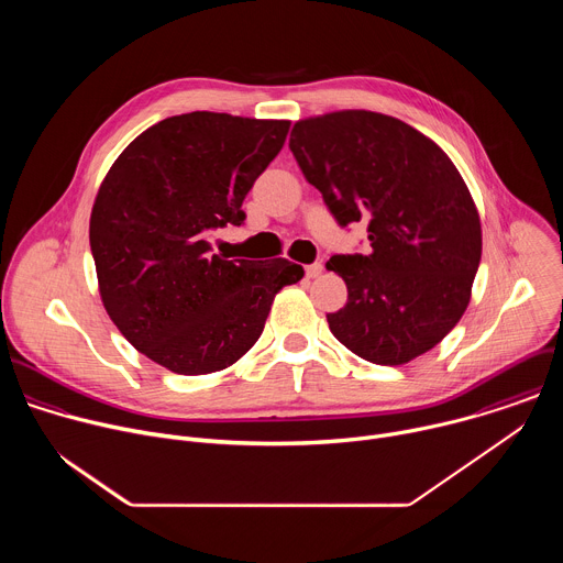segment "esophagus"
I'll list each match as a JSON object with an SVG mask.
<instances>
[{
	"label": "esophagus",
	"instance_id": "34e87169",
	"mask_svg": "<svg viewBox=\"0 0 563 563\" xmlns=\"http://www.w3.org/2000/svg\"><path fill=\"white\" fill-rule=\"evenodd\" d=\"M305 274H307V278H318L320 274H323V265H320V263H311V265L305 267Z\"/></svg>",
	"mask_w": 563,
	"mask_h": 563
}]
</instances>
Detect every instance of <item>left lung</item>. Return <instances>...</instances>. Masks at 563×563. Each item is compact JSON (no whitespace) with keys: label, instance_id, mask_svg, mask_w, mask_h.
I'll use <instances>...</instances> for the list:
<instances>
[{"label":"left lung","instance_id":"left-lung-1","mask_svg":"<svg viewBox=\"0 0 563 563\" xmlns=\"http://www.w3.org/2000/svg\"><path fill=\"white\" fill-rule=\"evenodd\" d=\"M289 148L341 227L367 222L369 254L328 263L347 302L332 334L376 365L426 354L459 323L481 261L472 196L439 144L396 118L336 111L300 120Z\"/></svg>","mask_w":563,"mask_h":563}]
</instances>
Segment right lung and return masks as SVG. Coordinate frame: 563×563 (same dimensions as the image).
I'll return each instance as SVG.
<instances>
[{"mask_svg": "<svg viewBox=\"0 0 563 563\" xmlns=\"http://www.w3.org/2000/svg\"><path fill=\"white\" fill-rule=\"evenodd\" d=\"M287 120L194 111L153 124L109 169L93 211L100 296L122 336L176 374L233 365L261 339L274 296L302 278L287 258L211 252L285 144Z\"/></svg>", "mask_w": 563, "mask_h": 563, "instance_id": "right-lung-1", "label": "right lung"}]
</instances>
